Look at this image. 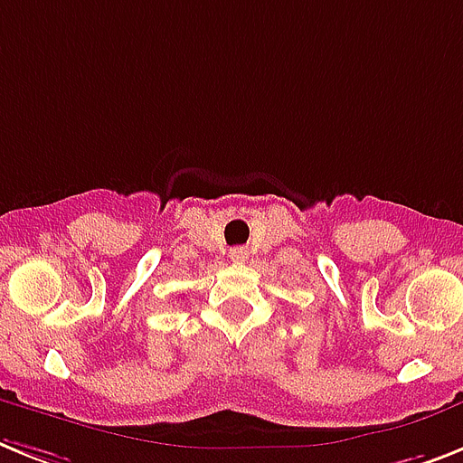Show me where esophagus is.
Masks as SVG:
<instances>
[{
  "instance_id": "34e87169",
  "label": "esophagus",
  "mask_w": 463,
  "mask_h": 463,
  "mask_svg": "<svg viewBox=\"0 0 463 463\" xmlns=\"http://www.w3.org/2000/svg\"><path fill=\"white\" fill-rule=\"evenodd\" d=\"M229 258L234 260V262H243V260L248 258V253H246V248H232V250H229Z\"/></svg>"
}]
</instances>
